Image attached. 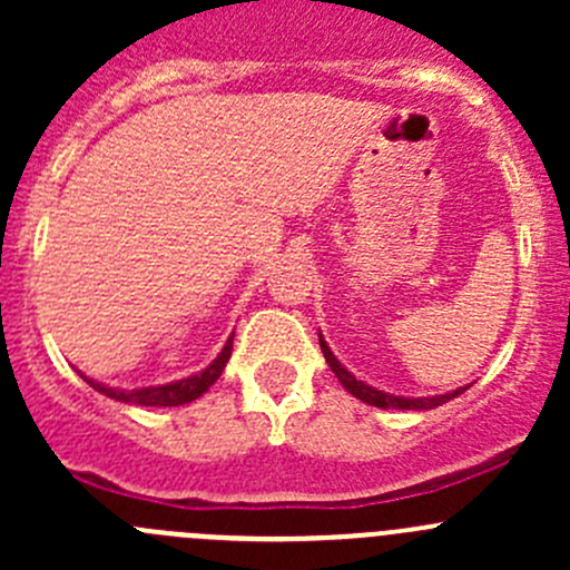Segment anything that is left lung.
I'll return each mask as SVG.
<instances>
[{
    "label": "left lung",
    "instance_id": "1",
    "mask_svg": "<svg viewBox=\"0 0 570 570\" xmlns=\"http://www.w3.org/2000/svg\"><path fill=\"white\" fill-rule=\"evenodd\" d=\"M320 347H322V355H325L327 366L333 370V375L338 377V383H342L344 389H347L350 394L358 396L361 402H366V405H375V407H396V411H430V407H439L444 405V402H450L452 396L463 394L465 389H455V392L450 394H441V396H419V400H407V396H394V394H386V392H377V389L366 386V383L355 381L353 375H350L347 370H344L342 364H338L336 358H333L331 347H327L325 342H322L320 336Z\"/></svg>",
    "mask_w": 570,
    "mask_h": 570
}]
</instances>
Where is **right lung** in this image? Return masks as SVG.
<instances>
[{"label":"right lung","instance_id":"add662e5","mask_svg":"<svg viewBox=\"0 0 570 570\" xmlns=\"http://www.w3.org/2000/svg\"><path fill=\"white\" fill-rule=\"evenodd\" d=\"M232 347H234V336H228L226 347H223V353L217 355L215 361H212L209 366H206L204 372H198V375L193 377H184V381H176V383H168V386H151V389H131V392H120V389H107L101 386V383H94V381H85L90 383V386L96 389V392H101L109 400H118V402H131V405H154V407H170V405H184V402H193L198 400L200 394L206 392V389L212 386V383L217 381V377L223 375V370H226L228 358H232Z\"/></svg>","mask_w":570,"mask_h":570}]
</instances>
